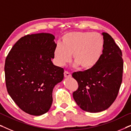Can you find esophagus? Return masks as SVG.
Returning <instances> with one entry per match:
<instances>
[{"label": "esophagus", "instance_id": "obj_1", "mask_svg": "<svg viewBox=\"0 0 131 131\" xmlns=\"http://www.w3.org/2000/svg\"><path fill=\"white\" fill-rule=\"evenodd\" d=\"M64 78H69L71 77V75L70 74L69 72H67V71H65L64 72Z\"/></svg>", "mask_w": 131, "mask_h": 131}]
</instances>
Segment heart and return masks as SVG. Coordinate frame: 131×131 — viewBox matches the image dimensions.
<instances>
[{
	"instance_id": "heart-1",
	"label": "heart",
	"mask_w": 131,
	"mask_h": 131,
	"mask_svg": "<svg viewBox=\"0 0 131 131\" xmlns=\"http://www.w3.org/2000/svg\"><path fill=\"white\" fill-rule=\"evenodd\" d=\"M104 47V41L99 33L90 31H74L62 37L61 45L55 47L53 55L57 64L65 65L71 55L74 66L84 70L90 69L99 61Z\"/></svg>"
}]
</instances>
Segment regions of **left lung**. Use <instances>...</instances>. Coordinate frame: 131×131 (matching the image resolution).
<instances>
[{
	"instance_id": "8db88e82",
	"label": "left lung",
	"mask_w": 131,
	"mask_h": 131,
	"mask_svg": "<svg viewBox=\"0 0 131 131\" xmlns=\"http://www.w3.org/2000/svg\"><path fill=\"white\" fill-rule=\"evenodd\" d=\"M104 41L103 54L95 66L73 73L78 90L73 96L80 108L90 113L103 112L117 97L122 82L123 62L121 49L108 33H102Z\"/></svg>"
}]
</instances>
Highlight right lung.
<instances>
[{
    "label": "right lung",
    "mask_w": 131,
    "mask_h": 131,
    "mask_svg": "<svg viewBox=\"0 0 131 131\" xmlns=\"http://www.w3.org/2000/svg\"><path fill=\"white\" fill-rule=\"evenodd\" d=\"M54 39L49 33L25 36L15 43L5 60L8 94L21 110L31 115L49 111L53 88L64 79V69L52 62L57 46Z\"/></svg>",
    "instance_id": "right-lung-1"
}]
</instances>
